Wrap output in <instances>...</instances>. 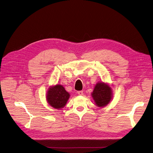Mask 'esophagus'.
Instances as JSON below:
<instances>
[{"label": "esophagus", "instance_id": "obj_1", "mask_svg": "<svg viewBox=\"0 0 153 153\" xmlns=\"http://www.w3.org/2000/svg\"><path fill=\"white\" fill-rule=\"evenodd\" d=\"M77 93H78V94L79 95V96H83V91H78Z\"/></svg>", "mask_w": 153, "mask_h": 153}]
</instances>
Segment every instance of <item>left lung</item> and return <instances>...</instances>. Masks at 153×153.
I'll return each mask as SVG.
<instances>
[{
  "mask_svg": "<svg viewBox=\"0 0 153 153\" xmlns=\"http://www.w3.org/2000/svg\"><path fill=\"white\" fill-rule=\"evenodd\" d=\"M91 96L97 107H104L111 101L113 98L112 88L107 83L98 82L94 86Z\"/></svg>",
  "mask_w": 153,
  "mask_h": 153,
  "instance_id": "1",
  "label": "left lung"
}]
</instances>
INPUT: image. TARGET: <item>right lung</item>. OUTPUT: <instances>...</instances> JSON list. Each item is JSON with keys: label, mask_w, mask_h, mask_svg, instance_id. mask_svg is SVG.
Segmentation results:
<instances>
[{"label": "right lung", "mask_w": 153, "mask_h": 153, "mask_svg": "<svg viewBox=\"0 0 153 153\" xmlns=\"http://www.w3.org/2000/svg\"><path fill=\"white\" fill-rule=\"evenodd\" d=\"M70 97L62 85L56 84L49 87L46 93L47 102L51 106L57 109L64 108Z\"/></svg>", "instance_id": "right-lung-1"}]
</instances>
